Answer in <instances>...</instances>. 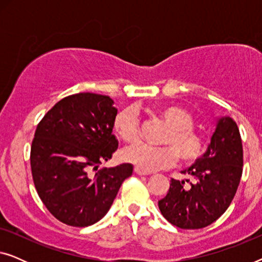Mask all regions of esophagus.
<instances>
[{"label": "esophagus", "mask_w": 262, "mask_h": 262, "mask_svg": "<svg viewBox=\"0 0 262 262\" xmlns=\"http://www.w3.org/2000/svg\"><path fill=\"white\" fill-rule=\"evenodd\" d=\"M135 173L138 175H148V174H150V171L141 169V168H138V167H135Z\"/></svg>", "instance_id": "esophagus-1"}]
</instances>
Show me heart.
I'll list each match as a JSON object with an SVG mask.
<instances>
[{
  "label": "heart",
  "mask_w": 262,
  "mask_h": 262,
  "mask_svg": "<svg viewBox=\"0 0 262 262\" xmlns=\"http://www.w3.org/2000/svg\"><path fill=\"white\" fill-rule=\"evenodd\" d=\"M157 113L170 126L163 139V143L167 145L137 144L130 146L121 152L125 162L150 171L173 166L179 156L186 163L198 161L205 152L206 142L202 135L193 130L194 118L191 112L182 106L166 105L161 107ZM113 130L125 143L134 144L138 142V117L132 107H125L116 114Z\"/></svg>",
  "instance_id": "1"
}]
</instances>
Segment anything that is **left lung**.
<instances>
[{
  "label": "left lung",
  "mask_w": 262,
  "mask_h": 262,
  "mask_svg": "<svg viewBox=\"0 0 262 262\" xmlns=\"http://www.w3.org/2000/svg\"><path fill=\"white\" fill-rule=\"evenodd\" d=\"M243 149L238 127L230 117L217 121L207 151L188 169L193 178L171 179L167 195L159 200L163 217L181 229H202L223 214L234 199L242 177Z\"/></svg>",
  "instance_id": "obj_1"
}]
</instances>
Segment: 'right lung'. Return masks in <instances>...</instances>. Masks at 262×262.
Masks as SVG:
<instances>
[{
    "label": "right lung",
    "instance_id": "obj_1",
    "mask_svg": "<svg viewBox=\"0 0 262 262\" xmlns=\"http://www.w3.org/2000/svg\"><path fill=\"white\" fill-rule=\"evenodd\" d=\"M116 114L110 96L78 93L39 121L31 146L32 177L42 204L64 224L82 228L99 222L132 175L130 163L98 169L118 149Z\"/></svg>",
    "mask_w": 262,
    "mask_h": 262
}]
</instances>
